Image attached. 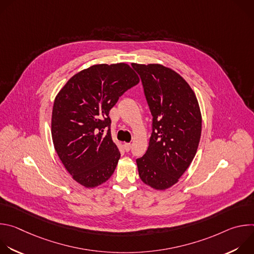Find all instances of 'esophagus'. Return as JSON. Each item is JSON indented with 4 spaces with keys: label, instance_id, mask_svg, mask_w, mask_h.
<instances>
[{
    "label": "esophagus",
    "instance_id": "esophagus-1",
    "mask_svg": "<svg viewBox=\"0 0 254 254\" xmlns=\"http://www.w3.org/2000/svg\"><path fill=\"white\" fill-rule=\"evenodd\" d=\"M124 148H125V150H126L127 152H129L130 149H131V144H130L129 142H125V143H124Z\"/></svg>",
    "mask_w": 254,
    "mask_h": 254
}]
</instances>
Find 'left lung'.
Instances as JSON below:
<instances>
[{"instance_id": "left-lung-1", "label": "left lung", "mask_w": 254, "mask_h": 254, "mask_svg": "<svg viewBox=\"0 0 254 254\" xmlns=\"http://www.w3.org/2000/svg\"><path fill=\"white\" fill-rule=\"evenodd\" d=\"M132 67L153 116L148 150L136 159L138 175L144 184L166 190L178 182L197 153L202 129L199 103L187 81L173 69L161 64Z\"/></svg>"}]
</instances>
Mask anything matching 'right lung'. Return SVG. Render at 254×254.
Masks as SVG:
<instances>
[{
  "label": "right lung",
  "instance_id": "add662e5",
  "mask_svg": "<svg viewBox=\"0 0 254 254\" xmlns=\"http://www.w3.org/2000/svg\"><path fill=\"white\" fill-rule=\"evenodd\" d=\"M138 82L137 74L126 63L96 64L72 76L55 97L54 148L68 173L85 188L101 185L114 174L121 153L112 138L108 114Z\"/></svg>",
  "mask_w": 254,
  "mask_h": 254
}]
</instances>
